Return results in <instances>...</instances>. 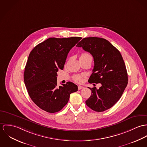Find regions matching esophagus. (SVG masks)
Segmentation results:
<instances>
[{"mask_svg": "<svg viewBox=\"0 0 147 147\" xmlns=\"http://www.w3.org/2000/svg\"><path fill=\"white\" fill-rule=\"evenodd\" d=\"M78 90H82V89L84 88V87L82 86H81V85H79L78 86Z\"/></svg>", "mask_w": 147, "mask_h": 147, "instance_id": "1", "label": "esophagus"}]
</instances>
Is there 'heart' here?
<instances>
[{"instance_id":"b5f03b06","label":"heart","mask_w":147,"mask_h":147,"mask_svg":"<svg viewBox=\"0 0 147 147\" xmlns=\"http://www.w3.org/2000/svg\"><path fill=\"white\" fill-rule=\"evenodd\" d=\"M91 56L90 54L87 53H83L81 55L80 58H82V57H87ZM73 80L74 81L76 82H81L82 80V77L80 76V75H76L75 76H74L73 77Z\"/></svg>"}]
</instances>
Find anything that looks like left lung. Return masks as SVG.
Masks as SVG:
<instances>
[{
  "instance_id": "left-lung-1",
  "label": "left lung",
  "mask_w": 147,
  "mask_h": 147,
  "mask_svg": "<svg viewBox=\"0 0 147 147\" xmlns=\"http://www.w3.org/2000/svg\"><path fill=\"white\" fill-rule=\"evenodd\" d=\"M94 57V66L88 82L101 87H88L91 95L86 105L94 111L104 112L119 100L128 83L127 73L119 51L108 40L98 37L84 38L76 46Z\"/></svg>"
}]
</instances>
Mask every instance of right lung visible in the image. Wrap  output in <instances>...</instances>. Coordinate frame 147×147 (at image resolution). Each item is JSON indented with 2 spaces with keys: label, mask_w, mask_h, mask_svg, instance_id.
<instances>
[{
  "label": "right lung",
  "mask_w": 147,
  "mask_h": 147,
  "mask_svg": "<svg viewBox=\"0 0 147 147\" xmlns=\"http://www.w3.org/2000/svg\"><path fill=\"white\" fill-rule=\"evenodd\" d=\"M81 39L49 38L30 52L24 80L29 96L42 110L51 113L61 111L70 95L78 91V86L70 82L57 87V72L64 69L69 52Z\"/></svg>",
  "instance_id": "obj_1"
}]
</instances>
